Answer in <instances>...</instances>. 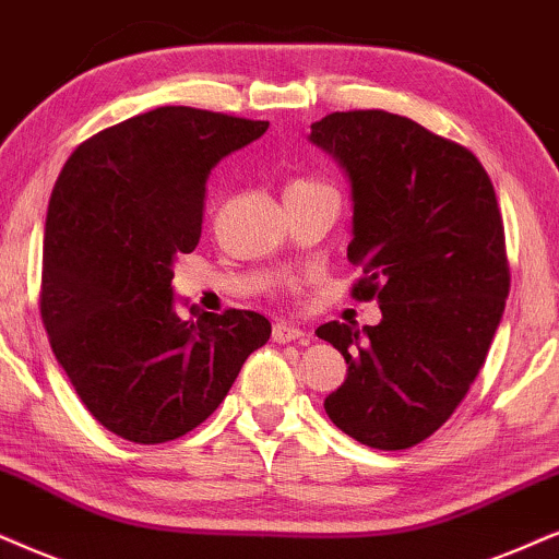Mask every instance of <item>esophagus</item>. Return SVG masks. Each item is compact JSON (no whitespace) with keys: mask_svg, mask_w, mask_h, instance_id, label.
I'll return each mask as SVG.
<instances>
[{"mask_svg":"<svg viewBox=\"0 0 559 559\" xmlns=\"http://www.w3.org/2000/svg\"><path fill=\"white\" fill-rule=\"evenodd\" d=\"M273 341L286 345V343H294V341H304V330L294 328V324H273Z\"/></svg>","mask_w":559,"mask_h":559,"instance_id":"1","label":"esophagus"}]
</instances>
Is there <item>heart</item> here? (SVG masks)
<instances>
[{"instance_id":"heart-1","label":"heart","mask_w":559,"mask_h":559,"mask_svg":"<svg viewBox=\"0 0 559 559\" xmlns=\"http://www.w3.org/2000/svg\"><path fill=\"white\" fill-rule=\"evenodd\" d=\"M312 188H322V182H317V180H294V182H288L286 193H301V190H312Z\"/></svg>"}]
</instances>
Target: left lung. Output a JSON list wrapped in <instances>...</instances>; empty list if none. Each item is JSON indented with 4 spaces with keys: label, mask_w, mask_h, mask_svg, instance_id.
I'll return each mask as SVG.
<instances>
[{
    "label": "left lung",
    "mask_w": 559,
    "mask_h": 559,
    "mask_svg": "<svg viewBox=\"0 0 559 559\" xmlns=\"http://www.w3.org/2000/svg\"><path fill=\"white\" fill-rule=\"evenodd\" d=\"M309 141L348 180V258L366 273L353 294L381 309L373 328H317L348 364L324 413L366 447L409 449L451 418L503 317L496 190L475 154L394 112H330Z\"/></svg>",
    "instance_id": "left-lung-1"
}]
</instances>
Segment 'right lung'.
<instances>
[{"label":"right lung","instance_id":"1","mask_svg":"<svg viewBox=\"0 0 559 559\" xmlns=\"http://www.w3.org/2000/svg\"><path fill=\"white\" fill-rule=\"evenodd\" d=\"M267 121L165 108L84 141L51 193L40 314L76 394L110 433L165 443L222 405L271 322L178 312L173 278L201 239L206 180ZM188 304V301H182Z\"/></svg>","mask_w":559,"mask_h":559}]
</instances>
